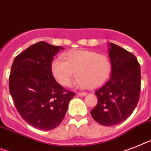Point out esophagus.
Returning a JSON list of instances; mask_svg holds the SVG:
<instances>
[{"instance_id": "34e87169", "label": "esophagus", "mask_w": 151, "mask_h": 151, "mask_svg": "<svg viewBox=\"0 0 151 151\" xmlns=\"http://www.w3.org/2000/svg\"><path fill=\"white\" fill-rule=\"evenodd\" d=\"M77 95L80 96H83L86 95V93H84V92H78V93H77Z\"/></svg>"}]
</instances>
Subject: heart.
Wrapping results in <instances>:
<instances>
[{"instance_id": "obj_1", "label": "heart", "mask_w": 151, "mask_h": 151, "mask_svg": "<svg viewBox=\"0 0 151 151\" xmlns=\"http://www.w3.org/2000/svg\"><path fill=\"white\" fill-rule=\"evenodd\" d=\"M52 63V73L58 83L68 86L77 72L76 85L81 88L96 89L109 78L112 70L110 59L104 54L89 50L72 51Z\"/></svg>"}]
</instances>
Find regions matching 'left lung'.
Masks as SVG:
<instances>
[{
  "label": "left lung",
  "instance_id": "obj_1",
  "mask_svg": "<svg viewBox=\"0 0 151 151\" xmlns=\"http://www.w3.org/2000/svg\"><path fill=\"white\" fill-rule=\"evenodd\" d=\"M111 77L96 90L98 103L91 116L103 126H114L127 119L137 105L140 93V65L131 52L110 43Z\"/></svg>",
  "mask_w": 151,
  "mask_h": 151
}]
</instances>
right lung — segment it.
I'll list each match as a JSON object with an SVG mask.
<instances>
[{
	"label": "right lung",
	"instance_id": "obj_1",
	"mask_svg": "<svg viewBox=\"0 0 151 151\" xmlns=\"http://www.w3.org/2000/svg\"><path fill=\"white\" fill-rule=\"evenodd\" d=\"M61 46L39 42L14 59L9 76V90L22 118L35 128L49 130L64 119L75 93L55 79L52 62Z\"/></svg>",
	"mask_w": 151,
	"mask_h": 151
}]
</instances>
